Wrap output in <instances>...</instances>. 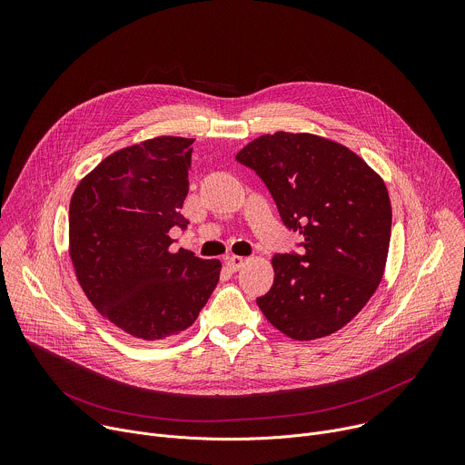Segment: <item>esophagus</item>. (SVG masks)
Masks as SVG:
<instances>
[{
    "label": "esophagus",
    "mask_w": 465,
    "mask_h": 465,
    "mask_svg": "<svg viewBox=\"0 0 465 465\" xmlns=\"http://www.w3.org/2000/svg\"><path fill=\"white\" fill-rule=\"evenodd\" d=\"M244 262H246V259L241 257V255H232V257L226 259V264H228V269H230L232 272H237L239 269H242Z\"/></svg>",
    "instance_id": "1"
}]
</instances>
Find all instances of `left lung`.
I'll use <instances>...</instances> for the list:
<instances>
[{
	"mask_svg": "<svg viewBox=\"0 0 465 465\" xmlns=\"http://www.w3.org/2000/svg\"><path fill=\"white\" fill-rule=\"evenodd\" d=\"M235 160L269 187L302 253L272 257V289L257 305L294 341L327 337L377 291L388 257L391 206L382 178L353 151L307 132L250 142Z\"/></svg>",
	"mask_w": 465,
	"mask_h": 465,
	"instance_id": "1",
	"label": "left lung"
}]
</instances>
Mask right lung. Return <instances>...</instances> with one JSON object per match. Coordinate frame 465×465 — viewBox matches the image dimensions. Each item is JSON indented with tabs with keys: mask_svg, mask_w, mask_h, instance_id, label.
<instances>
[{
	"mask_svg": "<svg viewBox=\"0 0 465 465\" xmlns=\"http://www.w3.org/2000/svg\"><path fill=\"white\" fill-rule=\"evenodd\" d=\"M191 138L124 147L86 174L70 203V257L92 305L124 333L162 341L185 331L219 283L221 261L171 250L189 191Z\"/></svg>",
	"mask_w": 465,
	"mask_h": 465,
	"instance_id": "1",
	"label": "right lung"
}]
</instances>
